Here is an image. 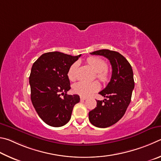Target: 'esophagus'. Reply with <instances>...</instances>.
<instances>
[{
  "label": "esophagus",
  "mask_w": 161,
  "mask_h": 161,
  "mask_svg": "<svg viewBox=\"0 0 161 161\" xmlns=\"http://www.w3.org/2000/svg\"><path fill=\"white\" fill-rule=\"evenodd\" d=\"M80 100H86L87 99L86 97H83V96H80Z\"/></svg>",
  "instance_id": "1"
}]
</instances>
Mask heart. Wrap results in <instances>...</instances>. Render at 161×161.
<instances>
[{
	"instance_id": "1",
	"label": "heart",
	"mask_w": 161,
	"mask_h": 161,
	"mask_svg": "<svg viewBox=\"0 0 161 161\" xmlns=\"http://www.w3.org/2000/svg\"><path fill=\"white\" fill-rule=\"evenodd\" d=\"M87 62L92 67L95 72H96V77L101 82L105 83L109 80V73L108 70V64L103 59L99 57H89ZM78 64L73 63L69 67L68 70V77L70 80H75L76 78V70H77ZM100 85L97 81L92 83H86L80 81L73 86V91L75 93L83 97H88L93 92L98 91Z\"/></svg>"
}]
</instances>
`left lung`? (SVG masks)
Returning a JSON list of instances; mask_svg holds the SVG:
<instances>
[{
  "label": "left lung",
  "mask_w": 161,
  "mask_h": 161,
  "mask_svg": "<svg viewBox=\"0 0 161 161\" xmlns=\"http://www.w3.org/2000/svg\"><path fill=\"white\" fill-rule=\"evenodd\" d=\"M91 54L105 56L112 65L110 81L99 92L106 99L97 100V107L89 112V120L92 125L99 128L109 127L124 116L131 102L134 88L133 70L129 61L119 52L101 49Z\"/></svg>",
  "instance_id": "left-lung-1"
}]
</instances>
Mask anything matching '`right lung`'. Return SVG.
Segmentation results:
<instances>
[{"mask_svg":"<svg viewBox=\"0 0 161 161\" xmlns=\"http://www.w3.org/2000/svg\"><path fill=\"white\" fill-rule=\"evenodd\" d=\"M80 56L47 52L32 65L29 78L31 100L36 113L48 125L59 127L66 125L73 107L80 102L78 95L66 92L70 89L68 70Z\"/></svg>","mask_w":161,"mask_h":161,"instance_id":"obj_1","label":"right lung"}]
</instances>
